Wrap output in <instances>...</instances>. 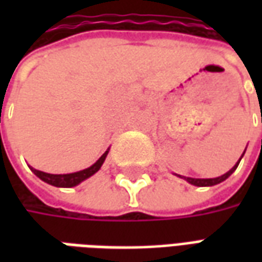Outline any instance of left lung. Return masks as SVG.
I'll use <instances>...</instances> for the list:
<instances>
[{
	"label": "left lung",
	"instance_id": "left-lung-1",
	"mask_svg": "<svg viewBox=\"0 0 262 262\" xmlns=\"http://www.w3.org/2000/svg\"><path fill=\"white\" fill-rule=\"evenodd\" d=\"M244 153H246V150H244ZM244 153L242 154V157L244 156ZM242 157H240V160H242ZM240 160L237 161L236 165H234L231 170L227 171V172L223 174V176L217 177V178H191V177H182V176H178V177H180V178H184L185 181L189 182V184H192V185H195V187H212V185H216V184H220V182H223L225 180H227V178H229V177L236 171L237 165H238V163H240Z\"/></svg>",
	"mask_w": 262,
	"mask_h": 262
}]
</instances>
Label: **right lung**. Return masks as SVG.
Instances as JSON below:
<instances>
[{
    "mask_svg": "<svg viewBox=\"0 0 262 262\" xmlns=\"http://www.w3.org/2000/svg\"><path fill=\"white\" fill-rule=\"evenodd\" d=\"M108 153L109 148L101 156V157H99V159H98L97 163H94L91 167H88L85 170L77 171V172H71V174H48V172H43V171L35 170V168H32V167L31 170L33 171V174L36 177H39L42 181L48 182V184L53 185V187L71 188L75 187V185H78L80 182H82L84 180H86V178H90L91 176H94V174L102 167L103 161L106 159Z\"/></svg>",
    "mask_w": 262,
    "mask_h": 262,
    "instance_id": "right-lung-1",
    "label": "right lung"
}]
</instances>
